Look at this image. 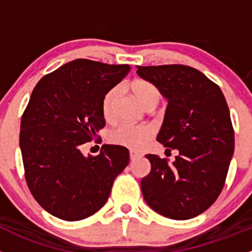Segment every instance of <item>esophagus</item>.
<instances>
[{"label":"esophagus","instance_id":"esophagus-1","mask_svg":"<svg viewBox=\"0 0 252 252\" xmlns=\"http://www.w3.org/2000/svg\"><path fill=\"white\" fill-rule=\"evenodd\" d=\"M129 156H130V160L134 161V160H136L138 158H140L141 155H140V154L135 153V151H130V153H129Z\"/></svg>","mask_w":252,"mask_h":252}]
</instances>
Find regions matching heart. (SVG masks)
Masks as SVG:
<instances>
[{
    "label": "heart",
    "mask_w": 252,
    "mask_h": 252,
    "mask_svg": "<svg viewBox=\"0 0 252 252\" xmlns=\"http://www.w3.org/2000/svg\"><path fill=\"white\" fill-rule=\"evenodd\" d=\"M138 98L148 108H154L161 99V91L155 84L148 80H136L131 85ZM121 97V86H114L106 92L102 98V114L106 121L116 118V107ZM155 134L150 124H134L123 122L109 131V141L126 146L131 150H140Z\"/></svg>",
    "instance_id": "obj_1"
}]
</instances>
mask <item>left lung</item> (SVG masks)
Listing matches in <instances>:
<instances>
[{
    "instance_id": "8db88e82",
    "label": "left lung",
    "mask_w": 252,
    "mask_h": 252,
    "mask_svg": "<svg viewBox=\"0 0 252 252\" xmlns=\"http://www.w3.org/2000/svg\"><path fill=\"white\" fill-rule=\"evenodd\" d=\"M136 67L139 76L155 84L168 101L158 141L166 150H178L172 163L146 155L151 170L141 180L144 199L166 218H194L219 197L234 153L225 97L218 85L191 66Z\"/></svg>"
}]
</instances>
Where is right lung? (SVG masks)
<instances>
[{"instance_id":"right-lung-1","label":"right lung","mask_w":252,"mask_h":252,"mask_svg":"<svg viewBox=\"0 0 252 252\" xmlns=\"http://www.w3.org/2000/svg\"><path fill=\"white\" fill-rule=\"evenodd\" d=\"M129 65L77 59L41 77L23 112L19 133L24 176L51 216L76 221L98 212L129 162L128 149L103 145L85 158L81 146L106 126L102 98L128 75Z\"/></svg>"}]
</instances>
